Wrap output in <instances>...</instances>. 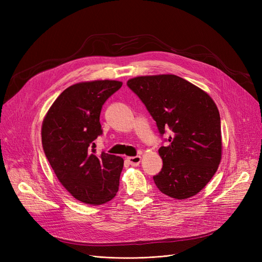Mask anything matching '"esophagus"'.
<instances>
[{
  "instance_id": "34e87169",
  "label": "esophagus",
  "mask_w": 262,
  "mask_h": 262,
  "mask_svg": "<svg viewBox=\"0 0 262 262\" xmlns=\"http://www.w3.org/2000/svg\"><path fill=\"white\" fill-rule=\"evenodd\" d=\"M128 162L132 166H138L141 163V156H131V157H128Z\"/></svg>"
}]
</instances>
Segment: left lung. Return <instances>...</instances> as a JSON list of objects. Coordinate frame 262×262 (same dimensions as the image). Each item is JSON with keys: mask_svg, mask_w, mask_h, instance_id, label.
Segmentation results:
<instances>
[{"mask_svg": "<svg viewBox=\"0 0 262 262\" xmlns=\"http://www.w3.org/2000/svg\"><path fill=\"white\" fill-rule=\"evenodd\" d=\"M126 85L145 105L161 136L170 130L167 144L158 149L163 168L153 177L157 188L178 200L200 192L222 157L215 102L198 86L172 74L138 76Z\"/></svg>", "mask_w": 262, "mask_h": 262, "instance_id": "left-lung-1", "label": "left lung"}]
</instances>
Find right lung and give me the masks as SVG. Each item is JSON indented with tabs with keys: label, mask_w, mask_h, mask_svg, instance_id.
Returning <instances> with one entry per match:
<instances>
[{
	"label": "right lung",
	"mask_w": 262,
	"mask_h": 262,
	"mask_svg": "<svg viewBox=\"0 0 262 262\" xmlns=\"http://www.w3.org/2000/svg\"><path fill=\"white\" fill-rule=\"evenodd\" d=\"M121 86L109 80L74 84L60 94L43 119L47 160L62 186L86 204H104L118 192L122 157L96 155L94 141L102 133V105Z\"/></svg>",
	"instance_id": "right-lung-1"
}]
</instances>
